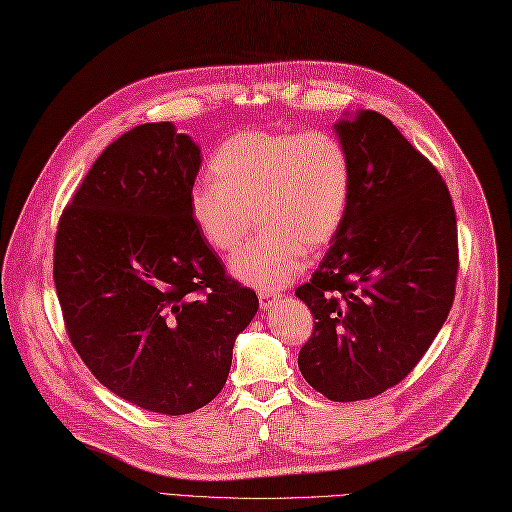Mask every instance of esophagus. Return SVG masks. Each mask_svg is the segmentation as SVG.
Wrapping results in <instances>:
<instances>
[{"instance_id": "1", "label": "esophagus", "mask_w": 512, "mask_h": 512, "mask_svg": "<svg viewBox=\"0 0 512 512\" xmlns=\"http://www.w3.org/2000/svg\"><path fill=\"white\" fill-rule=\"evenodd\" d=\"M274 300H277V296H274V294L259 292V307H261V311H268L272 307Z\"/></svg>"}]
</instances>
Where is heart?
Here are the masks:
<instances>
[{
  "label": "heart",
  "mask_w": 512,
  "mask_h": 512,
  "mask_svg": "<svg viewBox=\"0 0 512 512\" xmlns=\"http://www.w3.org/2000/svg\"><path fill=\"white\" fill-rule=\"evenodd\" d=\"M216 179L190 190V216L203 240L231 253L253 229L264 233L229 261L238 281L277 292L305 270V253L331 244L352 192L346 147L329 131H240L218 147Z\"/></svg>",
  "instance_id": "heart-1"
}]
</instances>
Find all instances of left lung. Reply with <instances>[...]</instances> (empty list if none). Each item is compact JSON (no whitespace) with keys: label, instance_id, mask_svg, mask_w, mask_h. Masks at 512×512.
Listing matches in <instances>:
<instances>
[{"label":"left lung","instance_id":"1","mask_svg":"<svg viewBox=\"0 0 512 512\" xmlns=\"http://www.w3.org/2000/svg\"><path fill=\"white\" fill-rule=\"evenodd\" d=\"M333 131L352 192L342 229L296 290L316 320L298 368L322 396L355 402L398 385L448 318L456 214L437 168L383 114L346 112Z\"/></svg>","mask_w":512,"mask_h":512}]
</instances>
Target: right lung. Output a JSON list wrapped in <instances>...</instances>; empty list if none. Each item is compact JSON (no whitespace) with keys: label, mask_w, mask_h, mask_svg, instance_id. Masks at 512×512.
I'll list each match as a JSON object with an SVG mask.
<instances>
[{"label":"right lung","mask_w":512,"mask_h":512,"mask_svg":"<svg viewBox=\"0 0 512 512\" xmlns=\"http://www.w3.org/2000/svg\"><path fill=\"white\" fill-rule=\"evenodd\" d=\"M201 162L173 123L129 129L88 170L56 235L71 344L103 387L164 415L218 396L235 337L259 309L190 216Z\"/></svg>","instance_id":"obj_1"}]
</instances>
